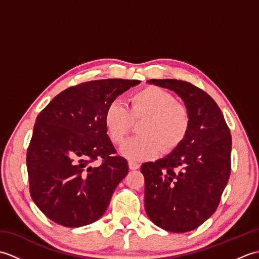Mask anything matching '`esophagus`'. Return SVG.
<instances>
[{"label":"esophagus","mask_w":259,"mask_h":259,"mask_svg":"<svg viewBox=\"0 0 259 259\" xmlns=\"http://www.w3.org/2000/svg\"><path fill=\"white\" fill-rule=\"evenodd\" d=\"M128 164H129V168H130L131 170H136V169H138V168L140 167V166H139V163H138V162H136V161H133V160H129Z\"/></svg>","instance_id":"obj_1"}]
</instances>
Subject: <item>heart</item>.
I'll use <instances>...</instances> for the list:
<instances>
[{"label": "heart", "instance_id": "b5f03b06", "mask_svg": "<svg viewBox=\"0 0 259 259\" xmlns=\"http://www.w3.org/2000/svg\"><path fill=\"white\" fill-rule=\"evenodd\" d=\"M142 122L141 136L128 140L121 153L130 160H142L177 148L190 128L189 110L158 87L137 91L128 100V109L119 101L110 103L104 112V124L113 144L121 145L133 129L134 121Z\"/></svg>", "mask_w": 259, "mask_h": 259}]
</instances>
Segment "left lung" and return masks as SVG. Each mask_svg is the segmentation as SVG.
Masks as SVG:
<instances>
[{
  "mask_svg": "<svg viewBox=\"0 0 259 259\" xmlns=\"http://www.w3.org/2000/svg\"><path fill=\"white\" fill-rule=\"evenodd\" d=\"M174 91L190 113V128L164 158L145 162V208L150 221L167 232L187 233L216 211L230 175L232 136L213 99L189 82L151 79Z\"/></svg>",
  "mask_w": 259,
  "mask_h": 259,
  "instance_id": "left-lung-1",
  "label": "left lung"
}]
</instances>
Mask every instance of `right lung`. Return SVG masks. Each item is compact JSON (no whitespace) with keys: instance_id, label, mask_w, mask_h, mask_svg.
Listing matches in <instances>:
<instances>
[{"instance_id":"add662e5","label":"right lung","mask_w":259,"mask_h":259,"mask_svg":"<svg viewBox=\"0 0 259 259\" xmlns=\"http://www.w3.org/2000/svg\"><path fill=\"white\" fill-rule=\"evenodd\" d=\"M140 82H84L59 93L37 115L26 166L32 199L49 219L64 227H82L107 210L129 167L124 158L115 156L104 112Z\"/></svg>"}]
</instances>
